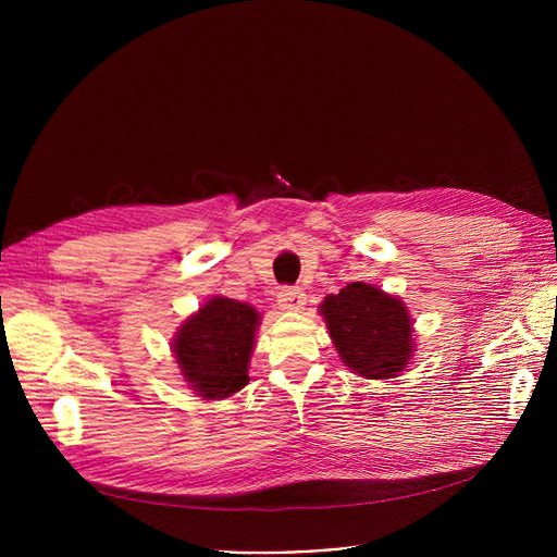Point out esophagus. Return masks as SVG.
Wrapping results in <instances>:
<instances>
[{"label":"esophagus","instance_id":"esophagus-1","mask_svg":"<svg viewBox=\"0 0 557 557\" xmlns=\"http://www.w3.org/2000/svg\"><path fill=\"white\" fill-rule=\"evenodd\" d=\"M277 302H280V307L286 309V311H302L307 298H305V294H302L300 288L286 286V288L280 290V300H277Z\"/></svg>","mask_w":557,"mask_h":557}]
</instances>
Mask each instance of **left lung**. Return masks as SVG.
I'll return each mask as SVG.
<instances>
[{
  "label": "left lung",
  "instance_id": "1",
  "mask_svg": "<svg viewBox=\"0 0 557 557\" xmlns=\"http://www.w3.org/2000/svg\"><path fill=\"white\" fill-rule=\"evenodd\" d=\"M318 309L343 366L363 379L399 376L416 357L411 311L384 288L352 282Z\"/></svg>",
  "mask_w": 557,
  "mask_h": 557
}]
</instances>
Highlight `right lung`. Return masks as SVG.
Segmentation results:
<instances>
[{
    "label": "right lung",
    "instance_id": "add662e5",
    "mask_svg": "<svg viewBox=\"0 0 557 557\" xmlns=\"http://www.w3.org/2000/svg\"><path fill=\"white\" fill-rule=\"evenodd\" d=\"M261 315L248 302L212 296L187 315L171 338L183 382L202 399H225L248 382Z\"/></svg>",
    "mask_w": 557,
    "mask_h": 557
}]
</instances>
